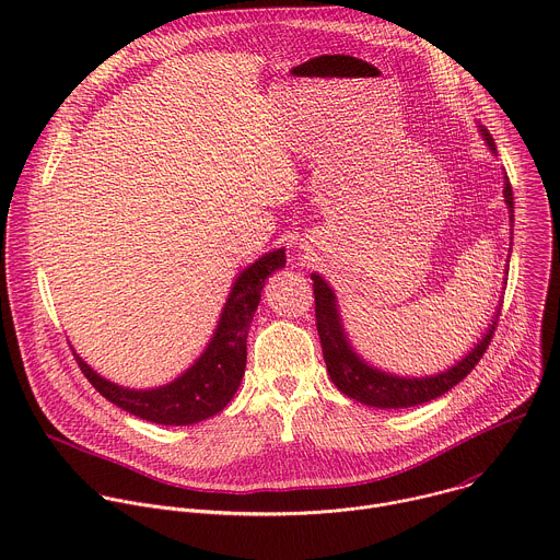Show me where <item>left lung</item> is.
I'll return each instance as SVG.
<instances>
[{
    "label": "left lung",
    "mask_w": 560,
    "mask_h": 560,
    "mask_svg": "<svg viewBox=\"0 0 560 560\" xmlns=\"http://www.w3.org/2000/svg\"><path fill=\"white\" fill-rule=\"evenodd\" d=\"M478 130H481L486 143L497 154L494 139L488 132V128L478 126ZM503 197H505V206L510 210V223L514 225V195H512L508 175L503 182ZM310 279L314 281L312 290H314L316 330H318V339H322L324 359H326L328 374H330L332 383L346 396L354 398V401L370 406V408H381V410L415 408V406L428 404V401H432V398L452 389L456 383H460L474 370V365L481 361L483 352L488 350L492 335L497 330L494 328L497 318L501 314V307H499L497 314L492 316V324L486 330V335L476 341V346L460 361H456L445 372H439L432 376H398V374H392V372L370 365L363 357L357 354V350L352 348V343L343 330L335 290L328 285V281L322 275L314 272V275H310Z\"/></svg>",
    "instance_id": "8db88e82"
}]
</instances>
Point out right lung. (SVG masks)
Segmentation results:
<instances>
[{"label":"right lung","instance_id":"obj_1","mask_svg":"<svg viewBox=\"0 0 560 560\" xmlns=\"http://www.w3.org/2000/svg\"><path fill=\"white\" fill-rule=\"evenodd\" d=\"M285 268V250H272L238 272L223 303L212 339L201 357L175 381L135 389L97 374L74 350V359L93 387L117 408L159 425H192L221 412L246 372V341L253 316L261 301L266 279Z\"/></svg>","mask_w":560,"mask_h":560}]
</instances>
